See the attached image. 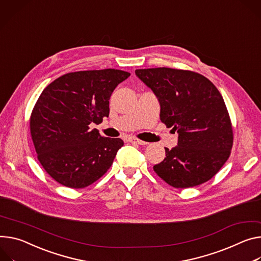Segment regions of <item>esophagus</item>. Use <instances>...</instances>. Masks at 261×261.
Wrapping results in <instances>:
<instances>
[{
	"mask_svg": "<svg viewBox=\"0 0 261 261\" xmlns=\"http://www.w3.org/2000/svg\"><path fill=\"white\" fill-rule=\"evenodd\" d=\"M129 143H132V144H137V145H141V146H146L148 145V143H146V141L144 140H140V139H137V138H134V137H130L128 139Z\"/></svg>",
	"mask_w": 261,
	"mask_h": 261,
	"instance_id": "34e87169",
	"label": "esophagus"
}]
</instances>
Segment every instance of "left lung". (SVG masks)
<instances>
[{
	"label": "left lung",
	"mask_w": 261,
	"mask_h": 261,
	"mask_svg": "<svg viewBox=\"0 0 261 261\" xmlns=\"http://www.w3.org/2000/svg\"><path fill=\"white\" fill-rule=\"evenodd\" d=\"M160 104V120L178 133L177 147L165 148L155 173L176 188L200 185L215 176L230 156L233 130L222 94L210 80L192 70L136 69Z\"/></svg>",
	"instance_id": "obj_1"
}]
</instances>
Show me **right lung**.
<instances>
[{"mask_svg":"<svg viewBox=\"0 0 261 261\" xmlns=\"http://www.w3.org/2000/svg\"><path fill=\"white\" fill-rule=\"evenodd\" d=\"M129 76L114 68L81 70L43 89L31 113L30 132L40 164L55 181L84 188L109 170L124 141L103 137L89 125L108 117L111 93Z\"/></svg>","mask_w":261,"mask_h":261,"instance_id":"add662e5","label":"right lung"}]
</instances>
